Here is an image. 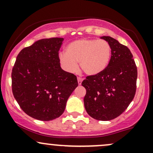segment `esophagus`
Wrapping results in <instances>:
<instances>
[{
	"mask_svg": "<svg viewBox=\"0 0 153 153\" xmlns=\"http://www.w3.org/2000/svg\"><path fill=\"white\" fill-rule=\"evenodd\" d=\"M82 80H83V79L82 78H80V77H78V85H81Z\"/></svg>",
	"mask_w": 153,
	"mask_h": 153,
	"instance_id": "esophagus-1",
	"label": "esophagus"
}]
</instances>
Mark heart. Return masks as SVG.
I'll list each match as a JSON object with an SVG mask.
<instances>
[{
    "mask_svg": "<svg viewBox=\"0 0 153 153\" xmlns=\"http://www.w3.org/2000/svg\"><path fill=\"white\" fill-rule=\"evenodd\" d=\"M112 49L105 40L81 38L72 41L65 48V53H60L59 62L68 73L78 71V62L82 71L88 75L102 73L108 67Z\"/></svg>",
    "mask_w": 153,
    "mask_h": 153,
    "instance_id": "1",
    "label": "heart"
}]
</instances>
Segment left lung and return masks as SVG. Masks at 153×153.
I'll list each match as a JSON object with an SVG mask.
<instances>
[{
  "mask_svg": "<svg viewBox=\"0 0 153 153\" xmlns=\"http://www.w3.org/2000/svg\"><path fill=\"white\" fill-rule=\"evenodd\" d=\"M112 49L108 67L102 73L88 75L82 82L85 88L84 105L90 116L98 120L116 118L135 97L137 70L128 47L110 36H102Z\"/></svg>",
  "mask_w": 153,
  "mask_h": 153,
  "instance_id": "obj_1",
  "label": "left lung"
}]
</instances>
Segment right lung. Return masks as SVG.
Wrapping results in <instances>:
<instances>
[{"label":"right lung","mask_w":153,"mask_h":153,"mask_svg":"<svg viewBox=\"0 0 153 153\" xmlns=\"http://www.w3.org/2000/svg\"><path fill=\"white\" fill-rule=\"evenodd\" d=\"M63 38L36 41L18 53L13 67L12 92L22 110L35 119L60 117L78 85L77 77L60 68L58 56Z\"/></svg>","instance_id":"right-lung-1"}]
</instances>
